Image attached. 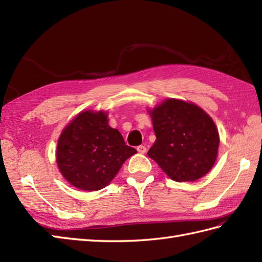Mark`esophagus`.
I'll return each mask as SVG.
<instances>
[{"label": "esophagus", "mask_w": 262, "mask_h": 262, "mask_svg": "<svg viewBox=\"0 0 262 262\" xmlns=\"http://www.w3.org/2000/svg\"><path fill=\"white\" fill-rule=\"evenodd\" d=\"M137 152H138V153H141V154L146 153V146H145V145H140V146H137Z\"/></svg>", "instance_id": "1"}]
</instances>
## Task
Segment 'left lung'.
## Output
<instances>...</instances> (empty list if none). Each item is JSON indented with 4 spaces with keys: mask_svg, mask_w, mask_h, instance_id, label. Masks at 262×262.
Listing matches in <instances>:
<instances>
[{
    "mask_svg": "<svg viewBox=\"0 0 262 262\" xmlns=\"http://www.w3.org/2000/svg\"><path fill=\"white\" fill-rule=\"evenodd\" d=\"M151 116L157 141L147 155L172 180L194 181L213 168L220 136L213 119L202 108L168 99Z\"/></svg>",
    "mask_w": 262,
    "mask_h": 262,
    "instance_id": "1",
    "label": "left lung"
}]
</instances>
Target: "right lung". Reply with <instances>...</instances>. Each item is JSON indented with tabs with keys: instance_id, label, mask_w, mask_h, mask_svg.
Returning <instances> with one entry per match:
<instances>
[{
	"instance_id": "1",
	"label": "right lung",
	"mask_w": 262,
	"mask_h": 262,
	"mask_svg": "<svg viewBox=\"0 0 262 262\" xmlns=\"http://www.w3.org/2000/svg\"><path fill=\"white\" fill-rule=\"evenodd\" d=\"M135 148L108 125L102 111H84L65 128L57 144L56 161L64 178L82 190L107 187Z\"/></svg>"
}]
</instances>
